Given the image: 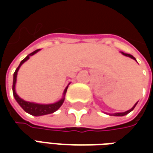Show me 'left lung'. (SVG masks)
<instances>
[{
    "label": "left lung",
    "instance_id": "8db88e82",
    "mask_svg": "<svg viewBox=\"0 0 153 153\" xmlns=\"http://www.w3.org/2000/svg\"><path fill=\"white\" fill-rule=\"evenodd\" d=\"M121 53L123 54V55H125V56H126L130 57V58H132V59H134V60H136V59H135L134 57L133 56H132V55H130V54L125 53V52H123V51H121ZM137 103H138V102H137ZM137 103H136V104H135L134 106H133V107H132L131 109H130V110H128V111H125V112H123V113H115V114H113V115H115V116H123V115H127V114H128V113H129V112H130V111H133V110L134 109V107H135V106H136V105H137Z\"/></svg>",
    "mask_w": 153,
    "mask_h": 153
}]
</instances>
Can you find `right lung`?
Here are the masks:
<instances>
[{
	"mask_svg": "<svg viewBox=\"0 0 153 153\" xmlns=\"http://www.w3.org/2000/svg\"><path fill=\"white\" fill-rule=\"evenodd\" d=\"M40 49H38V50L34 51L33 52L30 53L28 56L25 57L24 60H22L19 65L18 66V68L15 70V73H14V80H13V87H12V89H13V94H14V97H15V100L17 101V102L19 104V106H21L23 109L25 110L26 112H28V114L30 115H35V116H39V115H47V114H51V113L55 112L56 111L60 108L61 105L63 104L64 100H65V94L66 93L67 88H68V86L66 87V88L64 91V97L61 100H60L59 102H57L56 103H53V104H48V105H42V104H37V103H33L29 102H26L25 100L21 99L15 93V83H16V77H17V73H18V70L19 69V67L21 66V65L24 62H25L26 60L29 59V56H33L34 55L35 53H37L38 51Z\"/></svg>",
	"mask_w": 153,
	"mask_h": 153,
	"instance_id": "right-lung-1",
	"label": "right lung"
}]
</instances>
